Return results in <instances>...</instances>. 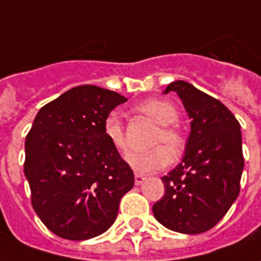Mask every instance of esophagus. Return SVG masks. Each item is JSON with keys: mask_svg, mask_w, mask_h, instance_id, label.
Here are the masks:
<instances>
[{"mask_svg": "<svg viewBox=\"0 0 261 261\" xmlns=\"http://www.w3.org/2000/svg\"><path fill=\"white\" fill-rule=\"evenodd\" d=\"M145 179H147V178L140 174H136V176H134V182H136V185H141V184H144Z\"/></svg>", "mask_w": 261, "mask_h": 261, "instance_id": "obj_1", "label": "esophagus"}]
</instances>
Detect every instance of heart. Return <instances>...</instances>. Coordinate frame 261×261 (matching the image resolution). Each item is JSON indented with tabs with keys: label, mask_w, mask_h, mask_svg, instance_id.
I'll return each instance as SVG.
<instances>
[{
	"label": "heart",
	"mask_w": 261,
	"mask_h": 261,
	"mask_svg": "<svg viewBox=\"0 0 261 261\" xmlns=\"http://www.w3.org/2000/svg\"><path fill=\"white\" fill-rule=\"evenodd\" d=\"M160 127L154 138V145H158L145 154H136L128 158V165L137 174H152L167 168L174 161V155L181 154L185 140L179 131L172 127L178 120V110L172 103L161 99H149L137 107ZM103 133L107 141L120 154H127L128 147L125 141L124 127L116 114H109L103 123Z\"/></svg>",
	"instance_id": "1"
}]
</instances>
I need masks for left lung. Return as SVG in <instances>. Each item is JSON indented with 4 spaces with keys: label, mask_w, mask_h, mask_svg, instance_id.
I'll return each instance as SVG.
<instances>
[{
    "label": "left lung",
    "mask_w": 261,
    "mask_h": 261,
    "mask_svg": "<svg viewBox=\"0 0 261 261\" xmlns=\"http://www.w3.org/2000/svg\"><path fill=\"white\" fill-rule=\"evenodd\" d=\"M176 92L191 118L185 155L161 179L165 195L154 203L155 219L174 232L198 234L212 229L240 192L245 167L240 124L232 112L184 80H175L165 94Z\"/></svg>",
    "instance_id": "left-lung-1"
}]
</instances>
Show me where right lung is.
Segmentation results:
<instances>
[{"instance_id": "right-lung-1", "label": "right lung", "mask_w": 261, "mask_h": 261, "mask_svg": "<svg viewBox=\"0 0 261 261\" xmlns=\"http://www.w3.org/2000/svg\"><path fill=\"white\" fill-rule=\"evenodd\" d=\"M125 101L83 85L36 114L25 140L23 174L36 215L56 236L87 240L105 233L134 187L133 169L103 133L106 117Z\"/></svg>"}]
</instances>
